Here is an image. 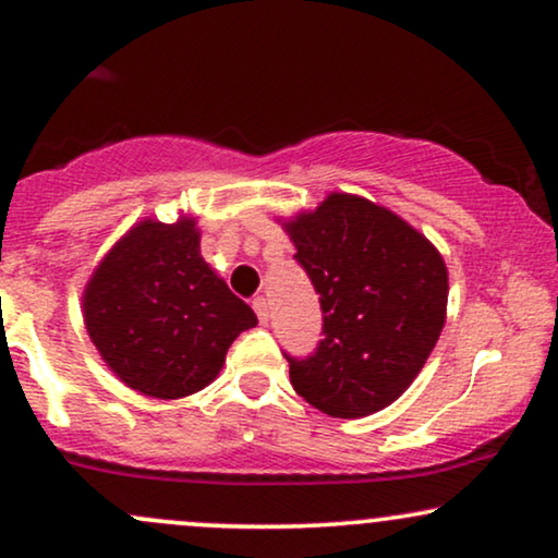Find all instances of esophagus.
Instances as JSON below:
<instances>
[{
  "label": "esophagus",
  "instance_id": "34e87169",
  "mask_svg": "<svg viewBox=\"0 0 558 558\" xmlns=\"http://www.w3.org/2000/svg\"><path fill=\"white\" fill-rule=\"evenodd\" d=\"M251 307H254L258 323H262V325L269 323V302H266V296H256Z\"/></svg>",
  "mask_w": 558,
  "mask_h": 558
}]
</instances>
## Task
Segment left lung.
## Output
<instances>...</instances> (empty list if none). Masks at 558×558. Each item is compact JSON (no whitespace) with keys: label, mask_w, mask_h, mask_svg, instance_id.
I'll return each instance as SVG.
<instances>
[{"label":"left lung","mask_w":558,"mask_h":558,"mask_svg":"<svg viewBox=\"0 0 558 558\" xmlns=\"http://www.w3.org/2000/svg\"><path fill=\"white\" fill-rule=\"evenodd\" d=\"M296 264L319 294L315 353L289 361L294 391L335 418L368 416L411 386L447 315L439 251L391 210L330 195L287 226Z\"/></svg>","instance_id":"obj_1"}]
</instances>
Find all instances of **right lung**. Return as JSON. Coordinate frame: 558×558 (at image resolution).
<instances>
[{"label": "right lung", "instance_id": "obj_1", "mask_svg": "<svg viewBox=\"0 0 558 558\" xmlns=\"http://www.w3.org/2000/svg\"><path fill=\"white\" fill-rule=\"evenodd\" d=\"M90 340L129 388L182 399L218 376L256 315L201 256L195 220H144L98 266L83 294Z\"/></svg>", "mask_w": 558, "mask_h": 558}]
</instances>
